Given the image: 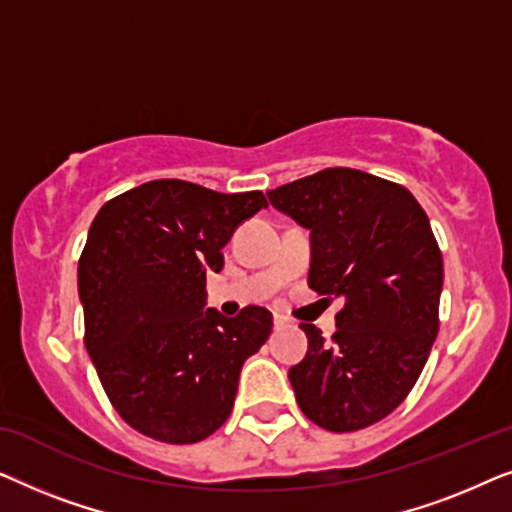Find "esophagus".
Instances as JSON below:
<instances>
[{
	"label": "esophagus",
	"mask_w": 512,
	"mask_h": 512,
	"mask_svg": "<svg viewBox=\"0 0 512 512\" xmlns=\"http://www.w3.org/2000/svg\"><path fill=\"white\" fill-rule=\"evenodd\" d=\"M272 324H275V328L279 331V328H284V326H286V319H284V317H279V314H275V319H272Z\"/></svg>",
	"instance_id": "1"
}]
</instances>
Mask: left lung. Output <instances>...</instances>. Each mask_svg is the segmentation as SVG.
Here are the masks:
<instances>
[{
	"instance_id": "1",
	"label": "left lung",
	"mask_w": 512,
	"mask_h": 512,
	"mask_svg": "<svg viewBox=\"0 0 512 512\" xmlns=\"http://www.w3.org/2000/svg\"><path fill=\"white\" fill-rule=\"evenodd\" d=\"M310 230V289L345 298L331 340L303 324L305 359L289 370L296 401L326 431L380 422L415 387L438 335L443 256L408 188L328 167L268 191Z\"/></svg>"
}]
</instances>
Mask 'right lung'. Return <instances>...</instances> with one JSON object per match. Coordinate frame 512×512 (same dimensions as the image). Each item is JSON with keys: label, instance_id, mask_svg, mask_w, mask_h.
I'll list each match as a JSON object with an SVG mask.
<instances>
[{"label": "right lung", "instance_id": "add662e5", "mask_svg": "<svg viewBox=\"0 0 512 512\" xmlns=\"http://www.w3.org/2000/svg\"><path fill=\"white\" fill-rule=\"evenodd\" d=\"M263 207L261 191L156 179L97 212L79 258L83 342L111 405L144 436L198 443L233 410L240 370L268 340L272 314L205 310V284L235 228Z\"/></svg>", "mask_w": 512, "mask_h": 512}]
</instances>
